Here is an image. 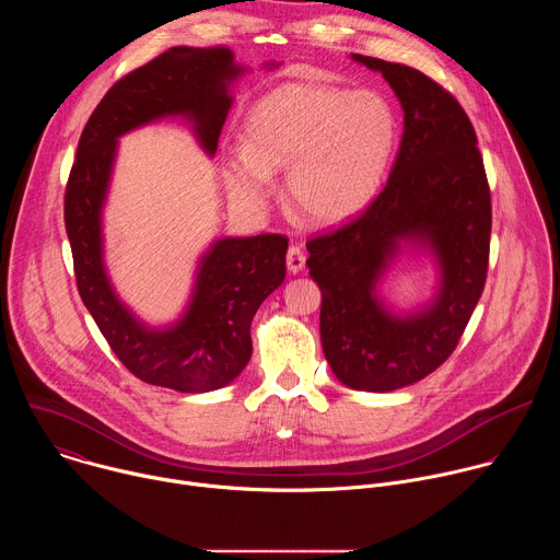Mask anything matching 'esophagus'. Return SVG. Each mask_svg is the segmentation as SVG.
<instances>
[{
    "mask_svg": "<svg viewBox=\"0 0 560 560\" xmlns=\"http://www.w3.org/2000/svg\"><path fill=\"white\" fill-rule=\"evenodd\" d=\"M285 264H288V270H290L292 275H299V272L303 270V266H305V255H303V250H301L299 246H290V248H288Z\"/></svg>",
    "mask_w": 560,
    "mask_h": 560,
    "instance_id": "1",
    "label": "esophagus"
}]
</instances>
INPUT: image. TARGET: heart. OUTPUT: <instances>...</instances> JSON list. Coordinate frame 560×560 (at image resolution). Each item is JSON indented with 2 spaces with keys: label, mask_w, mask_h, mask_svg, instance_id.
I'll return each instance as SVG.
<instances>
[{
  "label": "heart",
  "mask_w": 560,
  "mask_h": 560,
  "mask_svg": "<svg viewBox=\"0 0 560 560\" xmlns=\"http://www.w3.org/2000/svg\"><path fill=\"white\" fill-rule=\"evenodd\" d=\"M396 139V113L378 93L285 84L248 113L242 150L223 159V182L236 203L259 208L272 173L288 168L292 210L312 223H339L372 201Z\"/></svg>",
  "instance_id": "heart-1"
}]
</instances>
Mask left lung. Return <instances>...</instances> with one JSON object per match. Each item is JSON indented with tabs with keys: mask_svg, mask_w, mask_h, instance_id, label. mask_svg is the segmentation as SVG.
<instances>
[{
	"mask_svg": "<svg viewBox=\"0 0 560 560\" xmlns=\"http://www.w3.org/2000/svg\"><path fill=\"white\" fill-rule=\"evenodd\" d=\"M352 59L378 70L401 102V148L378 197L305 244L307 268L322 288L318 324L335 376L389 392L434 372L463 337L486 288L492 199L474 126L452 93L406 63ZM401 241L428 245L442 268L435 301L406 317L373 292Z\"/></svg>",
	"mask_w": 560,
	"mask_h": 560,
	"instance_id": "8db88e82",
	"label": "left lung"
}]
</instances>
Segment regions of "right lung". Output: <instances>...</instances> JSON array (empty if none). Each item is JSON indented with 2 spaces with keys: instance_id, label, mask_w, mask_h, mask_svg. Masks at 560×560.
<instances>
[{
  "instance_id": "right-lung-1",
  "label": "right lung",
  "mask_w": 560,
  "mask_h": 560,
  "mask_svg": "<svg viewBox=\"0 0 560 560\" xmlns=\"http://www.w3.org/2000/svg\"><path fill=\"white\" fill-rule=\"evenodd\" d=\"M244 72L225 46H177L128 72L104 95L79 137L63 197L77 290L117 359L141 381L177 392H210L234 381L253 354L250 324L285 279L288 238H219L203 255L190 305L179 322L152 330L117 299L104 270L102 208L117 137L182 115L208 154L228 117V84Z\"/></svg>"
}]
</instances>
